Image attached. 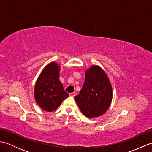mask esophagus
<instances>
[{"mask_svg":"<svg viewBox=\"0 0 152 152\" xmlns=\"http://www.w3.org/2000/svg\"><path fill=\"white\" fill-rule=\"evenodd\" d=\"M69 95H70V96H72V97H74V96L76 95V93H74V92L70 93H69Z\"/></svg>","mask_w":152,"mask_h":152,"instance_id":"34e87169","label":"esophagus"}]
</instances>
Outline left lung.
Returning <instances> with one entry per match:
<instances>
[{
  "mask_svg": "<svg viewBox=\"0 0 152 152\" xmlns=\"http://www.w3.org/2000/svg\"><path fill=\"white\" fill-rule=\"evenodd\" d=\"M112 96V87L107 74L101 66L94 64L86 70L85 82L74 99L82 114L93 118L108 110Z\"/></svg>",
  "mask_w": 152,
  "mask_h": 152,
  "instance_id": "obj_1",
  "label": "left lung"
}]
</instances>
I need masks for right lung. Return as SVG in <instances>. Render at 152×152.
<instances>
[{"mask_svg":"<svg viewBox=\"0 0 152 152\" xmlns=\"http://www.w3.org/2000/svg\"><path fill=\"white\" fill-rule=\"evenodd\" d=\"M60 68L59 64L55 61L48 63L42 70L35 83V101L46 112L56 110L69 96L59 80Z\"/></svg>","mask_w":152,"mask_h":152,"instance_id":"right-lung-1","label":"right lung"}]
</instances>
